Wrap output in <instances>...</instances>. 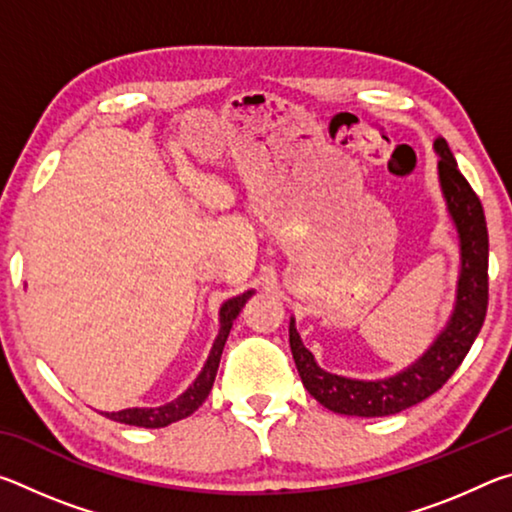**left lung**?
<instances>
[{
	"label": "left lung",
	"mask_w": 512,
	"mask_h": 512,
	"mask_svg": "<svg viewBox=\"0 0 512 512\" xmlns=\"http://www.w3.org/2000/svg\"><path fill=\"white\" fill-rule=\"evenodd\" d=\"M433 149L440 155V187L461 239V275H458L454 314L431 348L413 366L393 377L375 381L348 379L320 368L314 354L302 345L291 318L289 343L302 384L311 397H316V402L334 413L381 418L427 400L461 366L483 327L488 311V225H485L483 205L458 171L445 137H438Z\"/></svg>",
	"instance_id": "1"
}]
</instances>
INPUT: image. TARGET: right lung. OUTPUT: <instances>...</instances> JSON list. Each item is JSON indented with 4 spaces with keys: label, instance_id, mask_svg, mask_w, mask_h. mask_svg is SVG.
I'll return each instance as SVG.
<instances>
[{
    "label": "right lung",
    "instance_id": "1",
    "mask_svg": "<svg viewBox=\"0 0 512 512\" xmlns=\"http://www.w3.org/2000/svg\"><path fill=\"white\" fill-rule=\"evenodd\" d=\"M250 296H253V291H246V293H241V296H235V298L223 302V307L219 311L221 329H219V336H216V341L210 350V357H207L203 370L198 372L194 384L189 386L183 395L176 397V400L164 404V406H155V409H124V411L103 413V415L115 422L133 424V427H146V429L167 427V424H171V422H178V420L187 418V415H192L198 406L207 400V395H210V391H212L216 370H219L221 352H223L225 341H228L232 320L239 316L241 307L246 305V300Z\"/></svg>",
    "mask_w": 512,
    "mask_h": 512
}]
</instances>
